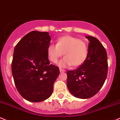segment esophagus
Listing matches in <instances>:
<instances>
[{
	"label": "esophagus",
	"instance_id": "obj_1",
	"mask_svg": "<svg viewBox=\"0 0 120 120\" xmlns=\"http://www.w3.org/2000/svg\"><path fill=\"white\" fill-rule=\"evenodd\" d=\"M60 72H65V70H63V69H61V68H60Z\"/></svg>",
	"mask_w": 120,
	"mask_h": 120
}]
</instances>
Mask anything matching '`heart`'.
Masks as SVG:
<instances>
[{
    "label": "heart",
    "mask_w": 120,
    "mask_h": 120,
    "mask_svg": "<svg viewBox=\"0 0 120 120\" xmlns=\"http://www.w3.org/2000/svg\"><path fill=\"white\" fill-rule=\"evenodd\" d=\"M63 53L64 57L60 62L59 66L64 67L71 65L76 67L85 61L88 48L83 40L70 35H65L56 40V45H50L47 49L48 58L54 64L63 56Z\"/></svg>",
    "instance_id": "b5f03b06"
}]
</instances>
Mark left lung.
I'll use <instances>...</instances> for the list:
<instances>
[{"instance_id": "left-lung-1", "label": "left lung", "mask_w": 120, "mask_h": 120, "mask_svg": "<svg viewBox=\"0 0 120 120\" xmlns=\"http://www.w3.org/2000/svg\"><path fill=\"white\" fill-rule=\"evenodd\" d=\"M90 41L85 61L76 70L67 72V86L74 96L92 98L99 91L106 80L108 59L105 49L95 37L87 36Z\"/></svg>"}]
</instances>
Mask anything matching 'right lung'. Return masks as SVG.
Listing matches in <instances>:
<instances>
[{
  "label": "right lung",
  "instance_id": "right-lung-1",
  "mask_svg": "<svg viewBox=\"0 0 120 120\" xmlns=\"http://www.w3.org/2000/svg\"><path fill=\"white\" fill-rule=\"evenodd\" d=\"M51 37L48 32L32 31L24 36L14 49L12 73L16 88L30 102L48 99L60 74L57 66L50 64L47 49Z\"/></svg>",
  "mask_w": 120,
  "mask_h": 120
}]
</instances>
